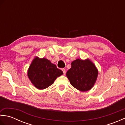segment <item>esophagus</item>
<instances>
[{
	"label": "esophagus",
	"instance_id": "esophagus-1",
	"mask_svg": "<svg viewBox=\"0 0 125 125\" xmlns=\"http://www.w3.org/2000/svg\"><path fill=\"white\" fill-rule=\"evenodd\" d=\"M62 71H63V74H64V75H65V73H66V71H65V69H62Z\"/></svg>",
	"mask_w": 125,
	"mask_h": 125
}]
</instances>
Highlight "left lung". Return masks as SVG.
<instances>
[{
    "label": "left lung",
    "instance_id": "left-lung-1",
    "mask_svg": "<svg viewBox=\"0 0 125 125\" xmlns=\"http://www.w3.org/2000/svg\"><path fill=\"white\" fill-rule=\"evenodd\" d=\"M98 74L94 64L89 60L77 59L71 63L67 73L71 84L82 92L87 91L94 85Z\"/></svg>",
    "mask_w": 125,
    "mask_h": 125
}]
</instances>
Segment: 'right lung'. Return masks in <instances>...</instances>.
I'll list each match as a JSON object with an SVG mask.
<instances>
[{"label": "right lung", "instance_id": "add662e5", "mask_svg": "<svg viewBox=\"0 0 125 125\" xmlns=\"http://www.w3.org/2000/svg\"><path fill=\"white\" fill-rule=\"evenodd\" d=\"M63 71L46 58L36 57L31 62L28 70V76L37 89L47 88L53 84Z\"/></svg>", "mask_w": 125, "mask_h": 125}]
</instances>
